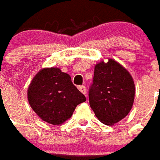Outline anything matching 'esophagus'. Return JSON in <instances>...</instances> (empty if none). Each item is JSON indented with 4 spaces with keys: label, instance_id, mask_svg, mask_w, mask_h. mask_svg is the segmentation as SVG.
Masks as SVG:
<instances>
[{
    "label": "esophagus",
    "instance_id": "obj_1",
    "mask_svg": "<svg viewBox=\"0 0 160 160\" xmlns=\"http://www.w3.org/2000/svg\"><path fill=\"white\" fill-rule=\"evenodd\" d=\"M78 89L80 90L83 94H85V95L87 94V88H86V86H84V85H82V86H78Z\"/></svg>",
    "mask_w": 160,
    "mask_h": 160
}]
</instances>
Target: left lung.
<instances>
[{"instance_id":"8db88e82","label":"left lung","mask_w":160,"mask_h":160,"mask_svg":"<svg viewBox=\"0 0 160 160\" xmlns=\"http://www.w3.org/2000/svg\"><path fill=\"white\" fill-rule=\"evenodd\" d=\"M88 97L96 117L108 126L116 124L132 108L135 97L132 77L115 60L99 62L94 67Z\"/></svg>"}]
</instances>
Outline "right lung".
<instances>
[{"label": "right lung", "mask_w": 160, "mask_h": 160, "mask_svg": "<svg viewBox=\"0 0 160 160\" xmlns=\"http://www.w3.org/2000/svg\"><path fill=\"white\" fill-rule=\"evenodd\" d=\"M28 100L39 118L56 126L71 118L77 105L86 98L67 73L57 67H48L33 77L28 88Z\"/></svg>", "instance_id": "obj_1"}]
</instances>
